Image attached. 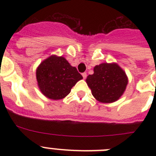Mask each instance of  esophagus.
Instances as JSON below:
<instances>
[{
	"instance_id": "obj_1",
	"label": "esophagus",
	"mask_w": 156,
	"mask_h": 156,
	"mask_svg": "<svg viewBox=\"0 0 156 156\" xmlns=\"http://www.w3.org/2000/svg\"><path fill=\"white\" fill-rule=\"evenodd\" d=\"M82 76H83V79H86V78H87V73H82Z\"/></svg>"
}]
</instances>
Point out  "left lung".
Returning <instances> with one entry per match:
<instances>
[{
  "label": "left lung",
  "mask_w": 156,
  "mask_h": 156,
  "mask_svg": "<svg viewBox=\"0 0 156 156\" xmlns=\"http://www.w3.org/2000/svg\"><path fill=\"white\" fill-rule=\"evenodd\" d=\"M86 82L98 101L112 103L124 93L128 78L116 63H101L94 68V74L88 76Z\"/></svg>",
  "instance_id": "1"
}]
</instances>
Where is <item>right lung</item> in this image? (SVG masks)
<instances>
[{
	"label": "right lung",
	"instance_id": "obj_1",
	"mask_svg": "<svg viewBox=\"0 0 156 156\" xmlns=\"http://www.w3.org/2000/svg\"><path fill=\"white\" fill-rule=\"evenodd\" d=\"M37 80L40 90L47 98L53 100L64 98L72 87L83 79L76 67L64 57L51 55L37 67Z\"/></svg>",
	"mask_w": 156,
	"mask_h": 156
}]
</instances>
